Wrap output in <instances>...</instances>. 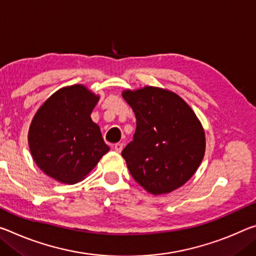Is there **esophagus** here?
<instances>
[{
    "mask_svg": "<svg viewBox=\"0 0 256 256\" xmlns=\"http://www.w3.org/2000/svg\"><path fill=\"white\" fill-rule=\"evenodd\" d=\"M122 149H123V144H116L114 146V150H115L116 152H120Z\"/></svg>",
    "mask_w": 256,
    "mask_h": 256,
    "instance_id": "34e87169",
    "label": "esophagus"
}]
</instances>
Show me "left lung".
<instances>
[{"label": "left lung", "instance_id": "1", "mask_svg": "<svg viewBox=\"0 0 256 256\" xmlns=\"http://www.w3.org/2000/svg\"><path fill=\"white\" fill-rule=\"evenodd\" d=\"M122 96L136 118L133 140L122 152L132 178L152 194L180 188L205 154L204 128L196 114L164 88L144 86Z\"/></svg>", "mask_w": 256, "mask_h": 256}]
</instances>
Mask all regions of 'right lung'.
Wrapping results in <instances>:
<instances>
[{
  "label": "right lung",
  "instance_id": "add662e5",
  "mask_svg": "<svg viewBox=\"0 0 256 256\" xmlns=\"http://www.w3.org/2000/svg\"><path fill=\"white\" fill-rule=\"evenodd\" d=\"M98 100L84 85L75 84L54 93L35 114L28 144L36 165L52 179L77 184L109 152L90 117Z\"/></svg>",
  "mask_w": 256,
  "mask_h": 256
}]
</instances>
